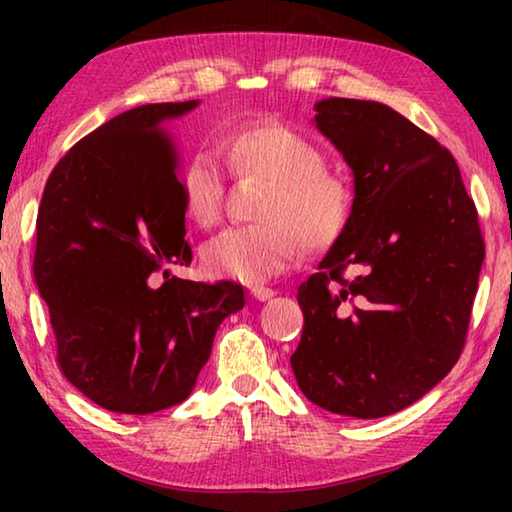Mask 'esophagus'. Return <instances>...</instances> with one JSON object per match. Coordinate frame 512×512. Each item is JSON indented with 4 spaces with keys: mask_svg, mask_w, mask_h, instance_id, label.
<instances>
[{
    "mask_svg": "<svg viewBox=\"0 0 512 512\" xmlns=\"http://www.w3.org/2000/svg\"><path fill=\"white\" fill-rule=\"evenodd\" d=\"M250 296L255 300H271L275 296V291L271 287H262V284H257V287H250Z\"/></svg>",
    "mask_w": 512,
    "mask_h": 512,
    "instance_id": "1",
    "label": "esophagus"
}]
</instances>
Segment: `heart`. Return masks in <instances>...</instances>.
<instances>
[{"mask_svg":"<svg viewBox=\"0 0 512 512\" xmlns=\"http://www.w3.org/2000/svg\"><path fill=\"white\" fill-rule=\"evenodd\" d=\"M223 153L239 178L268 180L257 205L262 223L235 225L201 250L216 277L264 282L296 264L305 246L320 250L343 235L352 212V189L327 167L323 149L277 119H248L223 135ZM183 210L196 225L221 219L225 171L210 151H198L176 171Z\"/></svg>","mask_w":512,"mask_h":512,"instance_id":"heart-1","label":"heart"}]
</instances>
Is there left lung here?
Masks as SVG:
<instances>
[{
	"label": "left lung",
	"instance_id": "obj_1",
	"mask_svg": "<svg viewBox=\"0 0 512 512\" xmlns=\"http://www.w3.org/2000/svg\"><path fill=\"white\" fill-rule=\"evenodd\" d=\"M316 112L352 169L354 201L298 287L305 327L291 368L320 409L384 418L461 357L485 255L479 214L452 153L400 112L339 97Z\"/></svg>",
	"mask_w": 512,
	"mask_h": 512
}]
</instances>
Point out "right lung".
I'll list each match as a JSON object with an SVG mask.
<instances>
[{
  "mask_svg": "<svg viewBox=\"0 0 512 512\" xmlns=\"http://www.w3.org/2000/svg\"><path fill=\"white\" fill-rule=\"evenodd\" d=\"M198 101L146 103L76 142L51 171L33 275L69 384L115 413L187 400L244 287L171 275L192 264L173 133Z\"/></svg>",
  "mask_w": 512,
  "mask_h": 512,
  "instance_id": "obj_1",
  "label": "right lung"
}]
</instances>
